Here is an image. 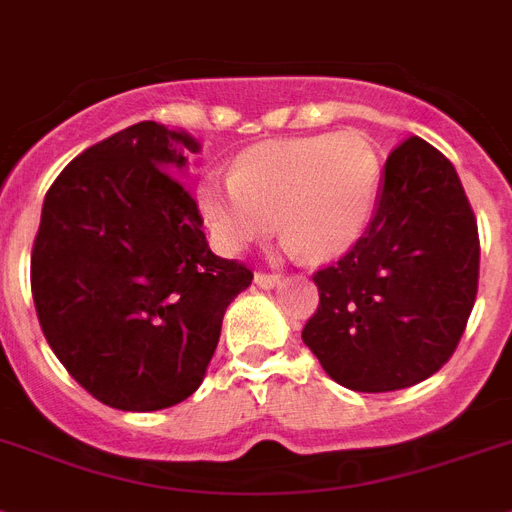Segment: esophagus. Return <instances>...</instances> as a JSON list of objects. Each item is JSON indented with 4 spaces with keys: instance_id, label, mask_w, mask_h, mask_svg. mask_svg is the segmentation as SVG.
<instances>
[{
    "instance_id": "34e87169",
    "label": "esophagus",
    "mask_w": 512,
    "mask_h": 512,
    "mask_svg": "<svg viewBox=\"0 0 512 512\" xmlns=\"http://www.w3.org/2000/svg\"><path fill=\"white\" fill-rule=\"evenodd\" d=\"M278 281H281L278 273H263V270H257L255 273V283L260 286V289H273Z\"/></svg>"
}]
</instances>
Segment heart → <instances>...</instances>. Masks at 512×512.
Masks as SVG:
<instances>
[{
	"instance_id": "obj_1",
	"label": "heart",
	"mask_w": 512,
	"mask_h": 512,
	"mask_svg": "<svg viewBox=\"0 0 512 512\" xmlns=\"http://www.w3.org/2000/svg\"><path fill=\"white\" fill-rule=\"evenodd\" d=\"M380 176V153L362 132L273 140L236 158L231 176H205L197 208L226 255L263 242L278 221L286 252L322 263L364 234Z\"/></svg>"
}]
</instances>
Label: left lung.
Segmentation results:
<instances>
[{
  "instance_id": "left-lung-1",
  "label": "left lung",
  "mask_w": 512,
  "mask_h": 512,
  "mask_svg": "<svg viewBox=\"0 0 512 512\" xmlns=\"http://www.w3.org/2000/svg\"><path fill=\"white\" fill-rule=\"evenodd\" d=\"M312 281L320 304L302 341L338 385L388 393L435 375L479 289L476 216L453 163L422 137L403 140L367 231Z\"/></svg>"
}]
</instances>
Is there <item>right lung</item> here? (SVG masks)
Listing matches in <instances>:
<instances>
[{
    "instance_id": "right-lung-1",
    "label": "right lung",
    "mask_w": 512,
    "mask_h": 512,
    "mask_svg": "<svg viewBox=\"0 0 512 512\" xmlns=\"http://www.w3.org/2000/svg\"><path fill=\"white\" fill-rule=\"evenodd\" d=\"M197 150L187 132L137 122L83 150L46 192L30 255L38 322L64 369L111 409L190 398L226 307L252 283L247 265L210 252L174 176Z\"/></svg>"
}]
</instances>
